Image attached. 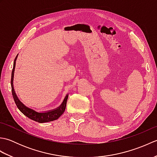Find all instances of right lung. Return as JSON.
<instances>
[{
  "mask_svg": "<svg viewBox=\"0 0 157 157\" xmlns=\"http://www.w3.org/2000/svg\"><path fill=\"white\" fill-rule=\"evenodd\" d=\"M17 56L18 55L16 56V57L14 60V63H13V68L12 70L11 80L12 95H13V99H14L15 104L17 106V108L23 115H25L26 117H28L30 119L34 120V121L38 123H46V122L52 121H54V120L59 119V117H61V115L65 111V108H66L67 101L69 94L66 95L64 100H63L62 104L60 105L59 107L52 110H50V111H44V112H38V111H35L34 109L28 107L27 106H25L19 99L18 96H17L16 93L15 92L14 87H13V78H14L15 63H16L17 58Z\"/></svg>",
  "mask_w": 157,
  "mask_h": 157,
  "instance_id": "right-lung-1",
  "label": "right lung"
}]
</instances>
